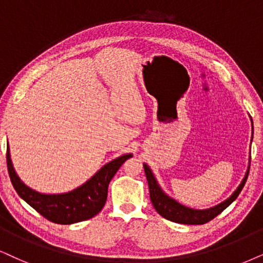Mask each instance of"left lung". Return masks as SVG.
Segmentation results:
<instances>
[{
  "instance_id": "obj_1",
  "label": "left lung",
  "mask_w": 263,
  "mask_h": 263,
  "mask_svg": "<svg viewBox=\"0 0 263 263\" xmlns=\"http://www.w3.org/2000/svg\"><path fill=\"white\" fill-rule=\"evenodd\" d=\"M143 166H144V172L145 176H147L149 185V193H151V200L154 209L158 211L159 215H161L166 220L182 224H204L206 222L211 221L212 218H215L217 215H220L226 208H228L238 198L239 193L244 188L245 182H247L249 176V170H250V164H249L248 171L245 174L244 178H242L241 183L239 184V187L235 189L233 194L227 200L214 206V208L206 209V210H195V209L187 208V206L179 204L175 199L166 195L162 192L160 185L158 184V182H156L149 166L147 164H144Z\"/></svg>"
}]
</instances>
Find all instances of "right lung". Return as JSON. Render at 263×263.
Returning <instances> with one entry per match:
<instances>
[{"mask_svg":"<svg viewBox=\"0 0 263 263\" xmlns=\"http://www.w3.org/2000/svg\"><path fill=\"white\" fill-rule=\"evenodd\" d=\"M131 156L132 154H125L114 159L103 166L86 183L63 194H42L23 183L12 165L9 148H7V167L13 187L23 200L48 221L58 224H71L95 217L102 210L107 201L111 178Z\"/></svg>","mask_w":263,"mask_h":263,"instance_id":"right-lung-1","label":"right lung"}]
</instances>
